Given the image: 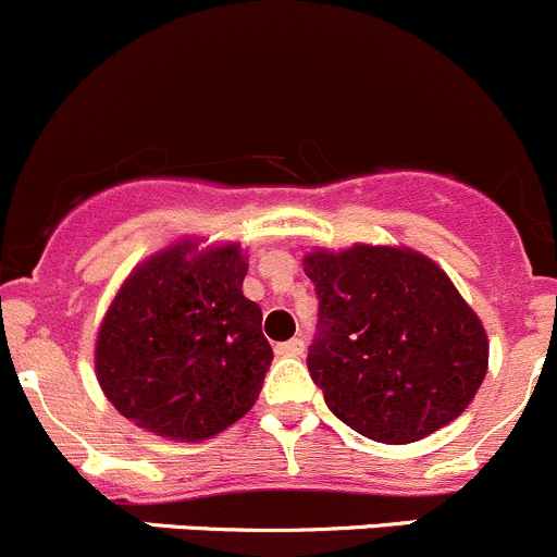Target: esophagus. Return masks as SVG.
<instances>
[{"instance_id":"esophagus-1","label":"esophagus","mask_w":557,"mask_h":557,"mask_svg":"<svg viewBox=\"0 0 557 557\" xmlns=\"http://www.w3.org/2000/svg\"><path fill=\"white\" fill-rule=\"evenodd\" d=\"M274 351H277L280 357H299L305 351V341L302 337H290V341L277 343V346H274Z\"/></svg>"}]
</instances>
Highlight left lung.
I'll use <instances>...</instances> for the list:
<instances>
[{"instance_id": "1", "label": "left lung", "mask_w": 557, "mask_h": 557, "mask_svg": "<svg viewBox=\"0 0 557 557\" xmlns=\"http://www.w3.org/2000/svg\"><path fill=\"white\" fill-rule=\"evenodd\" d=\"M319 296L308 371L337 420L387 445L459 418L490 343L448 274L412 249L357 247L305 258Z\"/></svg>"}]
</instances>
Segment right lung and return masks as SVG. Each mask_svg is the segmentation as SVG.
Wrapping results in <instances>:
<instances>
[{
    "mask_svg": "<svg viewBox=\"0 0 557 557\" xmlns=\"http://www.w3.org/2000/svg\"><path fill=\"white\" fill-rule=\"evenodd\" d=\"M191 249L181 244L143 263L114 296L96 343L112 407L139 429L186 443L244 418L274 357L261 308L242 294V249Z\"/></svg>",
    "mask_w": 557,
    "mask_h": 557,
    "instance_id": "right-lung-1",
    "label": "right lung"
}]
</instances>
